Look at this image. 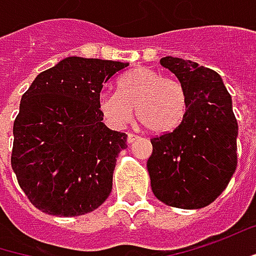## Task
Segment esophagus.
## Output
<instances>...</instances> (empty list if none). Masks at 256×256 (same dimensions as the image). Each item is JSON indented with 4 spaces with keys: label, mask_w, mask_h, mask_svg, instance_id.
Listing matches in <instances>:
<instances>
[{
    "label": "esophagus",
    "mask_w": 256,
    "mask_h": 256,
    "mask_svg": "<svg viewBox=\"0 0 256 256\" xmlns=\"http://www.w3.org/2000/svg\"><path fill=\"white\" fill-rule=\"evenodd\" d=\"M139 139V136H136V134H132V133H128V144H132L133 142H136Z\"/></svg>",
    "instance_id": "esophagus-1"
}]
</instances>
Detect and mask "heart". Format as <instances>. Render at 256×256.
Here are the masks:
<instances>
[{"label":"heart","mask_w":256,"mask_h":256,"mask_svg":"<svg viewBox=\"0 0 256 256\" xmlns=\"http://www.w3.org/2000/svg\"><path fill=\"white\" fill-rule=\"evenodd\" d=\"M100 112L114 126L122 128L136 108L138 122L155 134L171 133L186 120L187 90L178 80L150 68H136L123 75L116 91L101 92Z\"/></svg>","instance_id":"1"}]
</instances>
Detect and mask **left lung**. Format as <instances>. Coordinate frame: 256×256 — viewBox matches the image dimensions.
I'll use <instances>...</instances> for the list:
<instances>
[{"mask_svg": "<svg viewBox=\"0 0 256 256\" xmlns=\"http://www.w3.org/2000/svg\"><path fill=\"white\" fill-rule=\"evenodd\" d=\"M160 65L186 86L188 112L180 128L150 139V187L162 203L202 208L224 191L238 165L232 97L213 69L172 56Z\"/></svg>", "mask_w": 256, "mask_h": 256, "instance_id": "1", "label": "left lung"}]
</instances>
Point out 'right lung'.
<instances>
[{
    "label": "right lung",
    "instance_id": "1",
    "mask_svg": "<svg viewBox=\"0 0 256 256\" xmlns=\"http://www.w3.org/2000/svg\"><path fill=\"white\" fill-rule=\"evenodd\" d=\"M128 64L69 56L38 74L16 117L11 166L30 203L52 216L98 208L113 188L128 134L110 130L98 107L102 85Z\"/></svg>",
    "mask_w": 256,
    "mask_h": 256
}]
</instances>
